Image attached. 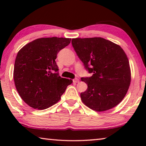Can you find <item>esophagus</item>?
<instances>
[{
  "instance_id": "1",
  "label": "esophagus",
  "mask_w": 146,
  "mask_h": 146,
  "mask_svg": "<svg viewBox=\"0 0 146 146\" xmlns=\"http://www.w3.org/2000/svg\"><path fill=\"white\" fill-rule=\"evenodd\" d=\"M73 81L74 83H77V82H79V79L77 78H75V79H73Z\"/></svg>"
}]
</instances>
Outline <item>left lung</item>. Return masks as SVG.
<instances>
[{"instance_id": "obj_1", "label": "left lung", "mask_w": 146, "mask_h": 146, "mask_svg": "<svg viewBox=\"0 0 146 146\" xmlns=\"http://www.w3.org/2000/svg\"><path fill=\"white\" fill-rule=\"evenodd\" d=\"M71 43L85 68L93 74L81 78L88 84L86 91L80 93L82 102L98 112L117 106L126 95L131 78L123 49L101 37L73 38Z\"/></svg>"}]
</instances>
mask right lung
I'll return each instance as SVG.
<instances>
[{"label": "right lung", "instance_id": "obj_1", "mask_svg": "<svg viewBox=\"0 0 146 146\" xmlns=\"http://www.w3.org/2000/svg\"><path fill=\"white\" fill-rule=\"evenodd\" d=\"M71 38L49 37L35 39L17 53L13 79L17 91L24 102L37 110H45L57 103L71 79L62 78L55 59Z\"/></svg>", "mask_w": 146, "mask_h": 146}]
</instances>
